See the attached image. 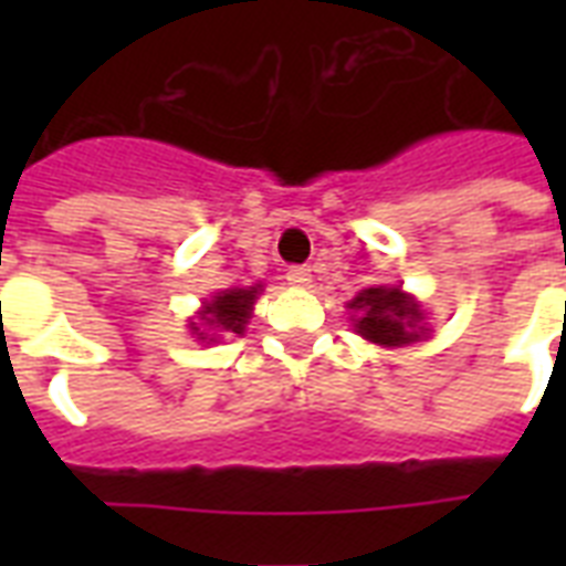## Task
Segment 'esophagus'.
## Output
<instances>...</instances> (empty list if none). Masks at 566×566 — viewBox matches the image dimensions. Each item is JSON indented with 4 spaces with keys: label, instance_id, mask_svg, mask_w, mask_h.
<instances>
[{
    "label": "esophagus",
    "instance_id": "1",
    "mask_svg": "<svg viewBox=\"0 0 566 566\" xmlns=\"http://www.w3.org/2000/svg\"><path fill=\"white\" fill-rule=\"evenodd\" d=\"M287 284H293V287H311V266H291L287 270Z\"/></svg>",
    "mask_w": 566,
    "mask_h": 566
}]
</instances>
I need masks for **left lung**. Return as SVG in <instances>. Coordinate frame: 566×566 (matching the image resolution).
Wrapping results in <instances>:
<instances>
[{
	"mask_svg": "<svg viewBox=\"0 0 566 566\" xmlns=\"http://www.w3.org/2000/svg\"><path fill=\"white\" fill-rule=\"evenodd\" d=\"M349 308L355 311V332L378 346H408L429 335L422 323L426 314L402 287H367L349 302Z\"/></svg>",
	"mask_w": 566,
	"mask_h": 566,
	"instance_id": "left-lung-1",
	"label": "left lung"
}]
</instances>
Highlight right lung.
<instances>
[{
  "mask_svg": "<svg viewBox=\"0 0 566 566\" xmlns=\"http://www.w3.org/2000/svg\"><path fill=\"white\" fill-rule=\"evenodd\" d=\"M261 284L255 287H231L220 291L211 302H205L199 311V323H190L199 340H217L220 335H243L247 323L252 317V305H255Z\"/></svg>",
  "mask_w": 566,
  "mask_h": 566,
  "instance_id": "add662e5",
  "label": "right lung"
}]
</instances>
